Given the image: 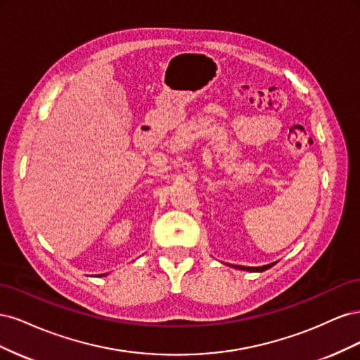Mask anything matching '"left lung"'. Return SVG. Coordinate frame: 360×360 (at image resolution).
Returning a JSON list of instances; mask_svg holds the SVG:
<instances>
[{"label":"left lung","mask_w":360,"mask_h":360,"mask_svg":"<svg viewBox=\"0 0 360 360\" xmlns=\"http://www.w3.org/2000/svg\"><path fill=\"white\" fill-rule=\"evenodd\" d=\"M275 263H278V261H275ZM275 263L261 266V267H246V266H234V267H236V269H240V270H248V271H264V270L270 269L271 266H275Z\"/></svg>","instance_id":"obj_1"}]
</instances>
